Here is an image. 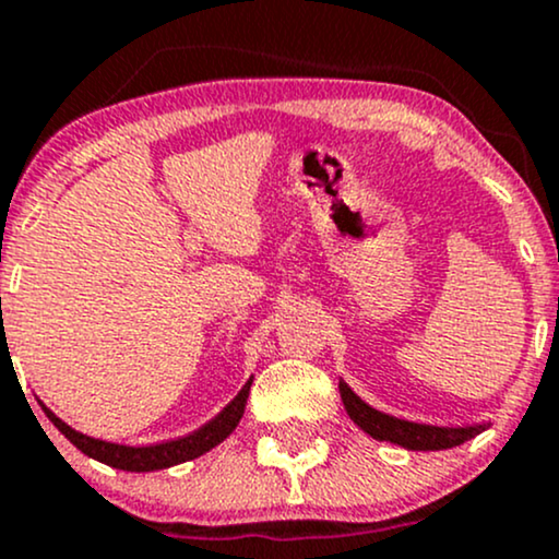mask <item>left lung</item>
<instances>
[{
  "label": "left lung",
  "instance_id": "8db88e82",
  "mask_svg": "<svg viewBox=\"0 0 559 559\" xmlns=\"http://www.w3.org/2000/svg\"><path fill=\"white\" fill-rule=\"evenodd\" d=\"M342 391V402L346 415L362 428L365 433L373 436L378 441H391L404 449H415V452H436V449H452L465 444L467 439L486 431V426H465V428H444V426H426V423H413L394 418V415L373 409L368 402H362L344 381H338Z\"/></svg>",
  "mask_w": 559,
  "mask_h": 559
}]
</instances>
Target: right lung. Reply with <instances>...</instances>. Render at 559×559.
Instances as JSON below:
<instances>
[{"mask_svg":"<svg viewBox=\"0 0 559 559\" xmlns=\"http://www.w3.org/2000/svg\"><path fill=\"white\" fill-rule=\"evenodd\" d=\"M249 386H252V378L243 383L239 394L230 400L213 420L204 423L202 428H197L194 433L181 436V439L163 441V444L152 447H126V444H112V441L92 439V436L79 433L75 428H70L68 423H62L47 404H41L44 415L55 423V428L60 431L73 447H79L83 454L99 460V463L118 467V471H131V473H150V471H163V467L186 463V460H194L199 454L210 452V449L221 444L223 439H228L234 433V428L239 426L243 407H247Z\"/></svg>","mask_w":559,"mask_h":559,"instance_id":"1","label":"right lung"}]
</instances>
